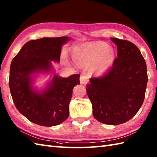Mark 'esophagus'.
<instances>
[{"label":"esophagus","mask_w":157,"mask_h":157,"mask_svg":"<svg viewBox=\"0 0 157 157\" xmlns=\"http://www.w3.org/2000/svg\"><path fill=\"white\" fill-rule=\"evenodd\" d=\"M79 80H80V83L82 84H86L88 82V79L87 76L85 75H82L79 78Z\"/></svg>","instance_id":"1"}]
</instances>
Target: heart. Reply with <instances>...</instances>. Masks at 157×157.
<instances>
[{
  "label": "heart",
  "mask_w": 157,
  "mask_h": 157,
  "mask_svg": "<svg viewBox=\"0 0 157 157\" xmlns=\"http://www.w3.org/2000/svg\"><path fill=\"white\" fill-rule=\"evenodd\" d=\"M73 59L79 65L95 64V71L102 73L112 66L115 59V54L114 50L107 44L99 42L75 48L73 52Z\"/></svg>",
  "instance_id": "obj_1"
}]
</instances>
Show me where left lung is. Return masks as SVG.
I'll use <instances>...</instances> for the list:
<instances>
[{"label": "left lung", "instance_id": "8db88e82", "mask_svg": "<svg viewBox=\"0 0 157 157\" xmlns=\"http://www.w3.org/2000/svg\"><path fill=\"white\" fill-rule=\"evenodd\" d=\"M111 40L117 45V57L105 75L90 79L86 92L94 117L104 124L117 125L129 121L140 109L148 75L137 46L125 40Z\"/></svg>", "mask_w": 157, "mask_h": 157}]
</instances>
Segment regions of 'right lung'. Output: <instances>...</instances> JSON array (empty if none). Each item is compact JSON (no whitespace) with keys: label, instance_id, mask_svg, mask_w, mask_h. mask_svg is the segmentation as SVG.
Masks as SVG:
<instances>
[{"label":"right lung","instance_id":"right-lung-1","mask_svg":"<svg viewBox=\"0 0 157 157\" xmlns=\"http://www.w3.org/2000/svg\"><path fill=\"white\" fill-rule=\"evenodd\" d=\"M67 36L32 40L23 46L12 60L9 84L13 102L20 113L39 125L51 127L68 118L73 88L79 84V74L67 78L55 75L42 92L32 88V75L49 72L51 61L59 62Z\"/></svg>","mask_w":157,"mask_h":157}]
</instances>
